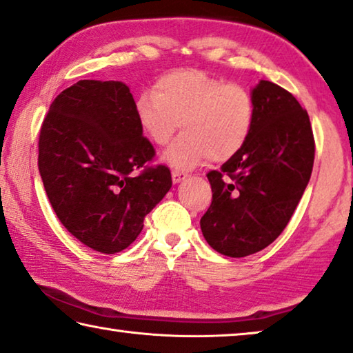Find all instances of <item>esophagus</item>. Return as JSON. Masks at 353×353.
<instances>
[{
    "mask_svg": "<svg viewBox=\"0 0 353 353\" xmlns=\"http://www.w3.org/2000/svg\"><path fill=\"white\" fill-rule=\"evenodd\" d=\"M171 177H172V182L179 183V182L185 181V179L188 177V174H187V172H183V171H172L171 172Z\"/></svg>",
    "mask_w": 353,
    "mask_h": 353,
    "instance_id": "1",
    "label": "esophagus"
}]
</instances>
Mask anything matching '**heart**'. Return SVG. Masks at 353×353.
Listing matches in <instances>:
<instances>
[{
    "instance_id": "b5f03b06",
    "label": "heart",
    "mask_w": 353,
    "mask_h": 353,
    "mask_svg": "<svg viewBox=\"0 0 353 353\" xmlns=\"http://www.w3.org/2000/svg\"><path fill=\"white\" fill-rule=\"evenodd\" d=\"M141 132L165 146L179 127L183 133L163 155L168 165L190 170L210 157L225 161L239 154L251 137L256 108L240 85L198 69H177L157 78L152 94L135 103Z\"/></svg>"
}]
</instances>
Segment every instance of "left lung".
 Instances as JSON below:
<instances>
[{"instance_id":"1","label":"left lung","mask_w":353,"mask_h":353,"mask_svg":"<svg viewBox=\"0 0 353 353\" xmlns=\"http://www.w3.org/2000/svg\"><path fill=\"white\" fill-rule=\"evenodd\" d=\"M251 97L256 117L247 144L220 171L207 172L212 204L201 231L229 257L257 253L284 231L314 163L310 116L297 99L267 80L257 83Z\"/></svg>"}]
</instances>
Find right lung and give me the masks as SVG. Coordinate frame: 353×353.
Masks as SVG:
<instances>
[{
  "label": "right lung",
  "instance_id": "right-lung-1",
  "mask_svg": "<svg viewBox=\"0 0 353 353\" xmlns=\"http://www.w3.org/2000/svg\"><path fill=\"white\" fill-rule=\"evenodd\" d=\"M154 157L122 81L80 80L64 89L39 135V172L54 214L105 254L135 242L144 216L170 192V168L149 166Z\"/></svg>",
  "mask_w": 353,
  "mask_h": 353
}]
</instances>
